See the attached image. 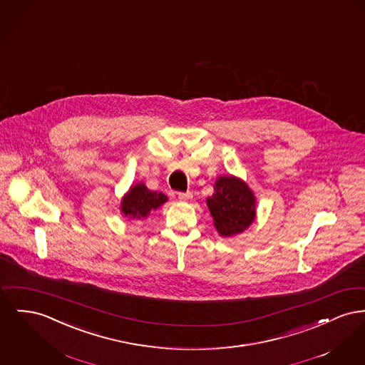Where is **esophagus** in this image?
<instances>
[{
  "instance_id": "obj_1",
  "label": "esophagus",
  "mask_w": 365,
  "mask_h": 365,
  "mask_svg": "<svg viewBox=\"0 0 365 365\" xmlns=\"http://www.w3.org/2000/svg\"><path fill=\"white\" fill-rule=\"evenodd\" d=\"M192 197H193V194L190 193V192H186V193H178V198H179V201H183V202H186V201L192 200Z\"/></svg>"
}]
</instances>
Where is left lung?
Returning a JSON list of instances; mask_svg holds the SVG:
<instances>
[{
  "instance_id": "obj_1",
  "label": "left lung",
  "mask_w": 365,
  "mask_h": 365,
  "mask_svg": "<svg viewBox=\"0 0 365 365\" xmlns=\"http://www.w3.org/2000/svg\"><path fill=\"white\" fill-rule=\"evenodd\" d=\"M214 190L207 204L216 230L222 236L244 232L255 219V197L250 187L233 176H220Z\"/></svg>"
}]
</instances>
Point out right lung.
Returning <instances> with one entry per match:
<instances>
[{
    "label": "right lung",
    "mask_w": 365,
    "mask_h": 365,
    "mask_svg": "<svg viewBox=\"0 0 365 365\" xmlns=\"http://www.w3.org/2000/svg\"><path fill=\"white\" fill-rule=\"evenodd\" d=\"M167 201V195L149 190L143 183L135 185L121 202V211L130 217H146Z\"/></svg>",
    "instance_id": "obj_1"
}]
</instances>
